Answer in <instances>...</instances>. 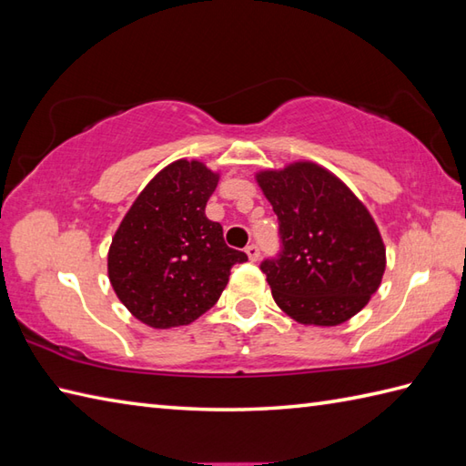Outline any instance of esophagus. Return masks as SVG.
Listing matches in <instances>:
<instances>
[{
  "label": "esophagus",
  "instance_id": "esophagus-1",
  "mask_svg": "<svg viewBox=\"0 0 466 466\" xmlns=\"http://www.w3.org/2000/svg\"><path fill=\"white\" fill-rule=\"evenodd\" d=\"M246 254H248L250 262H256V260L260 258V250H258V246H256V244H248V246H246Z\"/></svg>",
  "mask_w": 466,
  "mask_h": 466
}]
</instances>
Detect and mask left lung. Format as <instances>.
Returning <instances> with one entry per match:
<instances>
[{
    "mask_svg": "<svg viewBox=\"0 0 466 466\" xmlns=\"http://www.w3.org/2000/svg\"><path fill=\"white\" fill-rule=\"evenodd\" d=\"M280 222L282 254L262 262L274 302L300 324L339 326L379 290L386 248L369 208L310 160L254 174Z\"/></svg>",
    "mask_w": 466,
    "mask_h": 466,
    "instance_id": "obj_1",
    "label": "left lung"
}]
</instances>
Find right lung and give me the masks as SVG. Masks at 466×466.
<instances>
[{
    "label": "right lung",
    "mask_w": 466,
    "mask_h": 466,
    "mask_svg": "<svg viewBox=\"0 0 466 466\" xmlns=\"http://www.w3.org/2000/svg\"><path fill=\"white\" fill-rule=\"evenodd\" d=\"M220 172L200 160H176L137 194L107 250V279L117 299L150 329L186 326L210 310L234 264L248 256L228 248L206 202Z\"/></svg>",
    "instance_id": "right-lung-1"
}]
</instances>
